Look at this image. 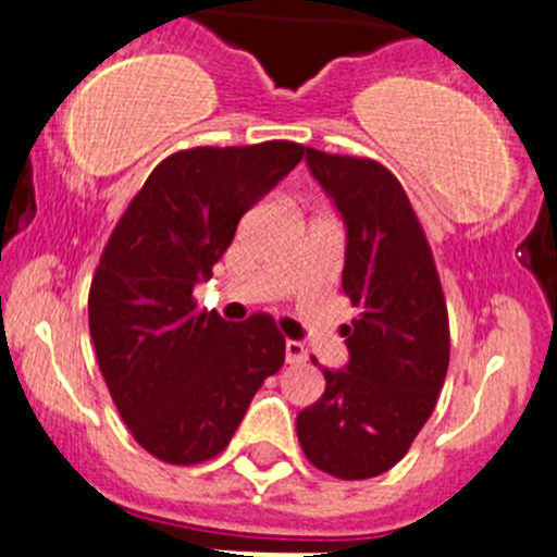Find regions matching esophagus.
Segmentation results:
<instances>
[{"label":"esophagus","mask_w":557,"mask_h":557,"mask_svg":"<svg viewBox=\"0 0 557 557\" xmlns=\"http://www.w3.org/2000/svg\"><path fill=\"white\" fill-rule=\"evenodd\" d=\"M285 361L288 363H305L307 361V347L301 342L288 339L285 342Z\"/></svg>","instance_id":"1"}]
</instances>
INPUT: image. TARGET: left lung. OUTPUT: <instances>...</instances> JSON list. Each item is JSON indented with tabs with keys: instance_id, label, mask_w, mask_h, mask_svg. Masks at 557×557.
Instances as JSON below:
<instances>
[{
	"instance_id": "8db88e82",
	"label": "left lung",
	"mask_w": 557,
	"mask_h": 557,
	"mask_svg": "<svg viewBox=\"0 0 557 557\" xmlns=\"http://www.w3.org/2000/svg\"><path fill=\"white\" fill-rule=\"evenodd\" d=\"M307 166L345 223L342 290L361 314L342 325L345 369L296 418L301 450L325 474L393 469L436 407L450 325L434 256L401 183L383 164L307 148Z\"/></svg>"
}]
</instances>
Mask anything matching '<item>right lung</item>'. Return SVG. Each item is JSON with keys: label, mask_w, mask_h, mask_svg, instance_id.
<instances>
[{"label": "right lung", "mask_w": 557, "mask_h": 557, "mask_svg": "<svg viewBox=\"0 0 557 557\" xmlns=\"http://www.w3.org/2000/svg\"><path fill=\"white\" fill-rule=\"evenodd\" d=\"M305 156V145L190 148L161 161L117 221L88 294V329L134 440L164 463L226 450L285 339L269 314L228 323L194 288L232 245L239 218Z\"/></svg>", "instance_id": "add662e5"}]
</instances>
